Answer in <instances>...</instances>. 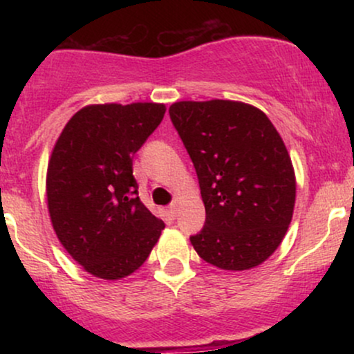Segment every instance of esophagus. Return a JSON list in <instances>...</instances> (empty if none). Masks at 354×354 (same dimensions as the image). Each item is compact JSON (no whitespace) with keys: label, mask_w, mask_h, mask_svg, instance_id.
Masks as SVG:
<instances>
[{"label":"esophagus","mask_w":354,"mask_h":354,"mask_svg":"<svg viewBox=\"0 0 354 354\" xmlns=\"http://www.w3.org/2000/svg\"><path fill=\"white\" fill-rule=\"evenodd\" d=\"M168 211H169V214H171V216L174 218L178 214V203L176 201H171V205L168 206Z\"/></svg>","instance_id":"1"}]
</instances>
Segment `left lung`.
Segmentation results:
<instances>
[{"label":"left lung","mask_w":354,"mask_h":354,"mask_svg":"<svg viewBox=\"0 0 354 354\" xmlns=\"http://www.w3.org/2000/svg\"><path fill=\"white\" fill-rule=\"evenodd\" d=\"M169 118L206 209L191 245L221 270L261 265L283 241L295 208L293 165L279 133L265 113L238 101H180Z\"/></svg>","instance_id":"8db88e82"}]
</instances>
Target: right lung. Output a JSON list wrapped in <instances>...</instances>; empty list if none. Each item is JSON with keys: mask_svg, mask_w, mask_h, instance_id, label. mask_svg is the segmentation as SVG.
Returning <instances> with one entry per match:
<instances>
[{"mask_svg": "<svg viewBox=\"0 0 354 354\" xmlns=\"http://www.w3.org/2000/svg\"><path fill=\"white\" fill-rule=\"evenodd\" d=\"M165 104H91L68 121L48 163L46 196L64 250L103 279L146 261L165 223L138 196L133 156L165 116Z\"/></svg>", "mask_w": 354, "mask_h": 354, "instance_id": "right-lung-1", "label": "right lung"}]
</instances>
